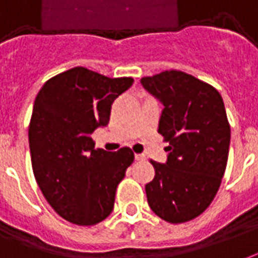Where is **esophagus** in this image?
Masks as SVG:
<instances>
[{
	"label": "esophagus",
	"mask_w": 258,
	"mask_h": 258,
	"mask_svg": "<svg viewBox=\"0 0 258 258\" xmlns=\"http://www.w3.org/2000/svg\"><path fill=\"white\" fill-rule=\"evenodd\" d=\"M135 160H137V161H144V160H146V156L142 153L135 154Z\"/></svg>",
	"instance_id": "34e87169"
}]
</instances>
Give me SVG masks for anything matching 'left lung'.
I'll list each match as a JSON object with an SVG mask.
<instances>
[{
    "label": "left lung",
    "mask_w": 258,
    "mask_h": 258,
    "mask_svg": "<svg viewBox=\"0 0 258 258\" xmlns=\"http://www.w3.org/2000/svg\"><path fill=\"white\" fill-rule=\"evenodd\" d=\"M164 109L158 133L169 144L167 163L153 164V180L145 186L150 209L177 224L205 211L226 171L231 130L219 91L182 71H164L141 79Z\"/></svg>",
    "instance_id": "obj_1"
}]
</instances>
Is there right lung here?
<instances>
[{
	"label": "right lung",
	"mask_w": 258,
	"mask_h": 258,
	"mask_svg": "<svg viewBox=\"0 0 258 258\" xmlns=\"http://www.w3.org/2000/svg\"><path fill=\"white\" fill-rule=\"evenodd\" d=\"M133 82L75 67L49 79L35 98L28 127L34 176L50 207L74 224L94 226L109 216L134 161L130 148L106 152L91 139Z\"/></svg>",
	"instance_id": "add662e5"
}]
</instances>
